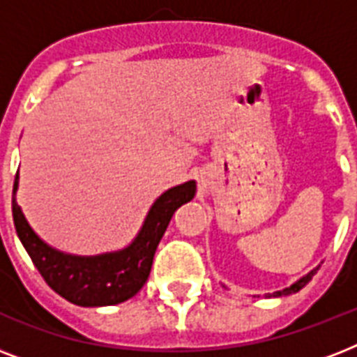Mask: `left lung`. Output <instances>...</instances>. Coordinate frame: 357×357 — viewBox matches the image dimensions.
Returning <instances> with one entry per match:
<instances>
[{
  "label": "left lung",
  "instance_id": "obj_1",
  "mask_svg": "<svg viewBox=\"0 0 357 357\" xmlns=\"http://www.w3.org/2000/svg\"><path fill=\"white\" fill-rule=\"evenodd\" d=\"M317 271H319V268H313V271L310 272V274H305L304 278H300L298 282L296 283H293V285H291V287H287V289H283V291H276V293H272L271 296H285V294H291V293H298L300 289L304 287L305 283H310V280L313 276H315L317 274Z\"/></svg>",
  "mask_w": 357,
  "mask_h": 357
}]
</instances>
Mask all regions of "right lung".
<instances>
[{
	"label": "right lung",
	"instance_id": "right-lung-1",
	"mask_svg": "<svg viewBox=\"0 0 357 357\" xmlns=\"http://www.w3.org/2000/svg\"><path fill=\"white\" fill-rule=\"evenodd\" d=\"M16 190L18 174L13 189L14 228L40 276L55 293L72 304L96 307L126 302L142 289L150 276L157 244L167 231L174 211L195 198L196 183L187 181L162 192L128 248L91 257L63 254L47 246L25 220L16 204Z\"/></svg>",
	"mask_w": 357,
	"mask_h": 357
}]
</instances>
